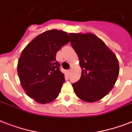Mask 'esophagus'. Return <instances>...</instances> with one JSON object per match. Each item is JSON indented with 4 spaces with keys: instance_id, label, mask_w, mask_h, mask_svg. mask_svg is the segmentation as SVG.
<instances>
[{
    "instance_id": "1",
    "label": "esophagus",
    "mask_w": 132,
    "mask_h": 132,
    "mask_svg": "<svg viewBox=\"0 0 132 132\" xmlns=\"http://www.w3.org/2000/svg\"><path fill=\"white\" fill-rule=\"evenodd\" d=\"M70 72H71V70H70V69H69V70H67V73H68V74H70Z\"/></svg>"
}]
</instances>
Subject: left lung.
I'll return each instance as SVG.
<instances>
[{"mask_svg": "<svg viewBox=\"0 0 132 132\" xmlns=\"http://www.w3.org/2000/svg\"><path fill=\"white\" fill-rule=\"evenodd\" d=\"M70 44L79 57L80 79L72 84L77 96L95 102L108 94L119 74V61L102 40L91 33L70 34Z\"/></svg>", "mask_w": 132, "mask_h": 132, "instance_id": "1", "label": "left lung"}]
</instances>
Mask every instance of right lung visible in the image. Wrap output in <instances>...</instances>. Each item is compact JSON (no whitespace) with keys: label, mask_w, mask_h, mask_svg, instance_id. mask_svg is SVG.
Here are the masks:
<instances>
[{"label":"right lung","mask_w":132,"mask_h":132,"mask_svg":"<svg viewBox=\"0 0 132 132\" xmlns=\"http://www.w3.org/2000/svg\"><path fill=\"white\" fill-rule=\"evenodd\" d=\"M69 42L66 32L48 30L34 38L22 52L17 66L20 84L36 102L48 103L60 94L65 78L56 53Z\"/></svg>","instance_id":"add662e5"}]
</instances>
